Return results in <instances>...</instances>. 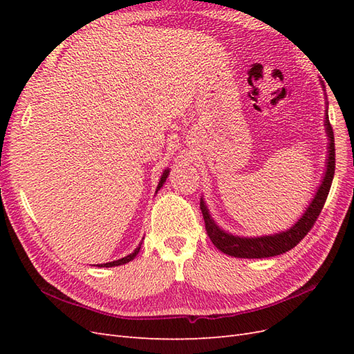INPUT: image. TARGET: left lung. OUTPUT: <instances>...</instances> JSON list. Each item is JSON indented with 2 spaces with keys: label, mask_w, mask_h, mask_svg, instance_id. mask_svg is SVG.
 <instances>
[{
  "label": "left lung",
  "mask_w": 354,
  "mask_h": 354,
  "mask_svg": "<svg viewBox=\"0 0 354 354\" xmlns=\"http://www.w3.org/2000/svg\"><path fill=\"white\" fill-rule=\"evenodd\" d=\"M325 125L326 133L329 137V151H328V165L326 173L324 177L322 185H320L317 194L315 195V199L310 203V207L303 214V217L299 218L294 226L282 233L273 234V236H261V238H239L233 236L226 232H223L214 220L209 217L207 207L203 205V201H201V211L203 216V221H205V229L209 239L217 248L232 257H238V259H266V257H274L283 254L289 250H292L297 246L306 234L312 230L313 224L319 218L320 212L326 202L329 189L332 185V178H334L335 173V143H334V131L328 118V111L325 115Z\"/></svg>",
  "instance_id": "left-lung-1"
}]
</instances>
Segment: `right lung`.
I'll return each mask as SVG.
<instances>
[{
	"label": "right lung",
	"mask_w": 354,
	"mask_h": 354,
	"mask_svg": "<svg viewBox=\"0 0 354 354\" xmlns=\"http://www.w3.org/2000/svg\"><path fill=\"white\" fill-rule=\"evenodd\" d=\"M168 173H169V171H168V169H165V173L162 174V177H160V181H159V185H158L156 192H158L160 187H162L164 181H165V180H167V177H168ZM138 251H140V245L137 246V248L134 250V252H133V254L124 257V259H121V260H116V261H111V263H106V264H99V267H113V266H121V264H125V263H128V261H131V260L134 259V257L138 254Z\"/></svg>",
	"instance_id": "right-lung-1"
}]
</instances>
